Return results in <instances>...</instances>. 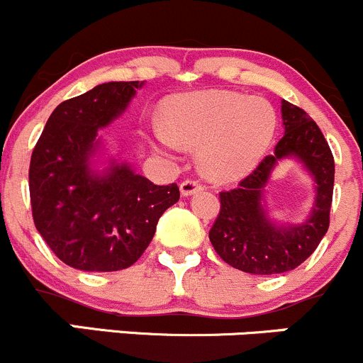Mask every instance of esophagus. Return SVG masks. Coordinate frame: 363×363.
Masks as SVG:
<instances>
[{
	"mask_svg": "<svg viewBox=\"0 0 363 363\" xmlns=\"http://www.w3.org/2000/svg\"><path fill=\"white\" fill-rule=\"evenodd\" d=\"M181 194L182 196H191L196 191H200L201 189V184L198 181H193V179H186V181L181 182Z\"/></svg>",
	"mask_w": 363,
	"mask_h": 363,
	"instance_id": "esophagus-1",
	"label": "esophagus"
}]
</instances>
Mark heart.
Segmentation results:
<instances>
[{"mask_svg":"<svg viewBox=\"0 0 363 363\" xmlns=\"http://www.w3.org/2000/svg\"><path fill=\"white\" fill-rule=\"evenodd\" d=\"M162 116L167 130H152L156 146L198 147L203 174L220 182L250 174L277 132V113L266 99L231 90L174 95L163 104Z\"/></svg>","mask_w":363,"mask_h":363,"instance_id":"obj_1","label":"heart"}]
</instances>
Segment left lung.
Instances as JSON below:
<instances>
[{"instance_id": "1", "label": "left lung", "mask_w": 363, "mask_h": 363, "mask_svg": "<svg viewBox=\"0 0 363 363\" xmlns=\"http://www.w3.org/2000/svg\"><path fill=\"white\" fill-rule=\"evenodd\" d=\"M284 137L235 189L223 191L208 238L224 262L252 274H278L303 264L329 230L334 156L318 125L297 106L281 101ZM297 159L315 182L311 216L299 225H278L265 211L264 193L284 159Z\"/></svg>"}]
</instances>
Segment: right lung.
<instances>
[{
  "mask_svg": "<svg viewBox=\"0 0 363 363\" xmlns=\"http://www.w3.org/2000/svg\"><path fill=\"white\" fill-rule=\"evenodd\" d=\"M144 82H109L57 106L33 150L29 193L33 219L53 254L82 272L132 266L155 236L177 184L156 186L109 156L101 128L125 113Z\"/></svg>",
  "mask_w": 363,
  "mask_h": 363,
  "instance_id": "1",
  "label": "right lung"
}]
</instances>
